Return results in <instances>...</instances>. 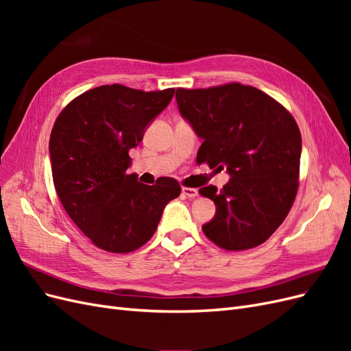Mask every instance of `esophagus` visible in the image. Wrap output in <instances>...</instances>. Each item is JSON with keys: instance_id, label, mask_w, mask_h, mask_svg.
I'll return each mask as SVG.
<instances>
[{"instance_id": "34e87169", "label": "esophagus", "mask_w": 351, "mask_h": 351, "mask_svg": "<svg viewBox=\"0 0 351 351\" xmlns=\"http://www.w3.org/2000/svg\"><path fill=\"white\" fill-rule=\"evenodd\" d=\"M183 195L190 199H193L199 195V192H197V189H193V187H183Z\"/></svg>"}]
</instances>
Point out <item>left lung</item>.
Instances as JSON below:
<instances>
[{
	"instance_id": "8db88e82",
	"label": "left lung",
	"mask_w": 351,
	"mask_h": 351,
	"mask_svg": "<svg viewBox=\"0 0 351 351\" xmlns=\"http://www.w3.org/2000/svg\"><path fill=\"white\" fill-rule=\"evenodd\" d=\"M178 111L204 143L197 164L227 169L228 183L199 189L214 200L215 217L202 226L226 250L267 241L293 206L299 187L302 136L293 115L253 86L228 83L177 89Z\"/></svg>"
}]
</instances>
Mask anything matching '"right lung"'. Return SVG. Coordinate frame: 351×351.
<instances>
[{
  "label": "right lung",
  "instance_id": "right-lung-1",
  "mask_svg": "<svg viewBox=\"0 0 351 351\" xmlns=\"http://www.w3.org/2000/svg\"><path fill=\"white\" fill-rule=\"evenodd\" d=\"M174 97V89L143 92L105 84L61 111L49 137L52 180L69 217L95 246L129 253L149 240L182 187L171 177L154 186L127 174L129 151Z\"/></svg>",
  "mask_w": 351,
  "mask_h": 351
}]
</instances>
